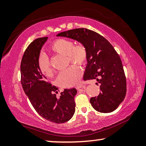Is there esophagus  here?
<instances>
[{
	"label": "esophagus",
	"mask_w": 146,
	"mask_h": 146,
	"mask_svg": "<svg viewBox=\"0 0 146 146\" xmlns=\"http://www.w3.org/2000/svg\"><path fill=\"white\" fill-rule=\"evenodd\" d=\"M86 88V86L85 85H83V84H78L77 85V86H76V88H77V90H79L80 88Z\"/></svg>",
	"instance_id": "esophagus-1"
}]
</instances>
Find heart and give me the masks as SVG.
<instances>
[{
	"label": "heart",
	"instance_id": "heart-1",
	"mask_svg": "<svg viewBox=\"0 0 146 146\" xmlns=\"http://www.w3.org/2000/svg\"><path fill=\"white\" fill-rule=\"evenodd\" d=\"M50 50L57 54H66L68 64L76 63L84 66L88 60V50L84 43L74 44L71 40L58 39L53 41L50 46ZM38 68L43 75L50 77L53 69L47 56L42 54L38 61ZM81 70L77 65H71L60 74L57 77V83L62 87H72L79 82Z\"/></svg>",
	"mask_w": 146,
	"mask_h": 146
}]
</instances>
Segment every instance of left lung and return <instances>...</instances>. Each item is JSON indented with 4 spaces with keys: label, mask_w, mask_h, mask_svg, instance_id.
<instances>
[{
    "label": "left lung",
    "mask_w": 146,
    "mask_h": 146,
    "mask_svg": "<svg viewBox=\"0 0 146 146\" xmlns=\"http://www.w3.org/2000/svg\"><path fill=\"white\" fill-rule=\"evenodd\" d=\"M84 43L88 50V60L84 80L96 79L100 85L98 97L90 99L95 110L100 112H113L125 97L126 77L121 58L109 41L91 30L81 28L57 34Z\"/></svg>",
    "instance_id": "obj_1"
}]
</instances>
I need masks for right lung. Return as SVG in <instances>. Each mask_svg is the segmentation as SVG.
Listing matches in <instances>:
<instances>
[{
  "label": "right lung",
  "mask_w": 146,
  "mask_h": 146,
  "mask_svg": "<svg viewBox=\"0 0 146 146\" xmlns=\"http://www.w3.org/2000/svg\"><path fill=\"white\" fill-rule=\"evenodd\" d=\"M48 37L39 38L30 43L21 63V82L25 94L41 117L55 123L69 121L75 113V88L65 89L58 98V88L46 80L40 72L38 61L40 50Z\"/></svg>",
  "instance_id": "add662e5"
}]
</instances>
